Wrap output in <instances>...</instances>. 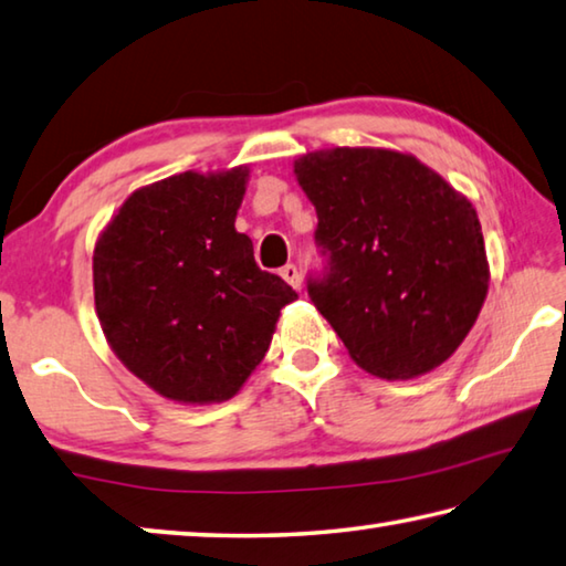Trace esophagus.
Here are the masks:
<instances>
[{"instance_id": "obj_1", "label": "esophagus", "mask_w": 566, "mask_h": 566, "mask_svg": "<svg viewBox=\"0 0 566 566\" xmlns=\"http://www.w3.org/2000/svg\"><path fill=\"white\" fill-rule=\"evenodd\" d=\"M281 275H283L285 283L293 285L295 291H301V271H298V265H293V263L283 265V268H281Z\"/></svg>"}]
</instances>
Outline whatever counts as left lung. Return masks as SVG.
<instances>
[{
    "label": "left lung",
    "instance_id": "obj_1",
    "mask_svg": "<svg viewBox=\"0 0 566 566\" xmlns=\"http://www.w3.org/2000/svg\"><path fill=\"white\" fill-rule=\"evenodd\" d=\"M328 258L308 295L350 358L418 378L468 338L488 298L478 211L440 174L390 148H328L295 161Z\"/></svg>",
    "mask_w": 566,
    "mask_h": 566
}]
</instances>
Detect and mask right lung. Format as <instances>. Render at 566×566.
I'll return each mask as SVG.
<instances>
[{"label": "right lung", "instance_id": "obj_1", "mask_svg": "<svg viewBox=\"0 0 566 566\" xmlns=\"http://www.w3.org/2000/svg\"><path fill=\"white\" fill-rule=\"evenodd\" d=\"M248 168L176 174L126 198L94 248V303L108 345L176 402H223L265 358L283 305L235 231Z\"/></svg>", "mask_w": 566, "mask_h": 566}]
</instances>
